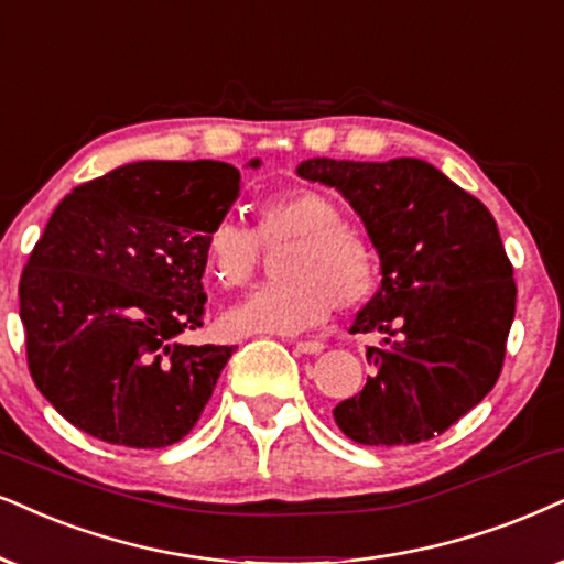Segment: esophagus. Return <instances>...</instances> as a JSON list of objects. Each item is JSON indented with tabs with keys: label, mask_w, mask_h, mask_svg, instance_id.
Returning <instances> with one entry per match:
<instances>
[{
	"label": "esophagus",
	"mask_w": 564,
	"mask_h": 564,
	"mask_svg": "<svg viewBox=\"0 0 564 564\" xmlns=\"http://www.w3.org/2000/svg\"><path fill=\"white\" fill-rule=\"evenodd\" d=\"M294 348L299 354H310V356H315V354H319L323 351V344H319V340H296L294 344Z\"/></svg>",
	"instance_id": "1"
}]
</instances>
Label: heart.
<instances>
[{"mask_svg": "<svg viewBox=\"0 0 564 564\" xmlns=\"http://www.w3.org/2000/svg\"><path fill=\"white\" fill-rule=\"evenodd\" d=\"M278 283L224 312L229 335H299L323 325L333 306L354 310L375 294L380 262L365 234L344 224V210L315 187H289L262 197L254 231L220 218L203 241L205 273L220 289L249 286L262 265V249L275 252Z\"/></svg>", "mask_w": 564, "mask_h": 564, "instance_id": "1", "label": "heart"}]
</instances>
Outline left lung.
Masks as SVG:
<instances>
[{"mask_svg":"<svg viewBox=\"0 0 564 564\" xmlns=\"http://www.w3.org/2000/svg\"><path fill=\"white\" fill-rule=\"evenodd\" d=\"M302 180L327 184L365 220L382 283L351 333L375 375L333 409L348 440L416 445L466 416L495 388L516 317V281L487 205L419 159H310Z\"/></svg>","mask_w":564,"mask_h":564,"instance_id":"left-lung-1","label":"left lung"}]
</instances>
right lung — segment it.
<instances>
[{"instance_id":"add662e5","label":"right lung","mask_w":564,"mask_h":564,"mask_svg":"<svg viewBox=\"0 0 564 564\" xmlns=\"http://www.w3.org/2000/svg\"><path fill=\"white\" fill-rule=\"evenodd\" d=\"M239 180L220 161H138L56 205L20 275V319L35 388L77 430L153 451L197 424L234 346L180 335L203 327V241Z\"/></svg>"}]
</instances>
